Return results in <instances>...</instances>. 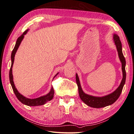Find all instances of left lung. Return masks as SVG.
<instances>
[{
	"mask_svg": "<svg viewBox=\"0 0 134 134\" xmlns=\"http://www.w3.org/2000/svg\"><path fill=\"white\" fill-rule=\"evenodd\" d=\"M113 40H114L116 46L117 50L118 51L119 58L120 59L121 64H122V70L123 72V78L122 81H121L120 86L117 88L115 91L107 96L102 97H97L87 94L82 91V88H81L80 86L78 76L77 74H76V82L78 87V92L80 98L82 100L83 102L87 104L88 106H90L91 107L97 108H102L113 104L119 98L121 92H122V88L125 83L126 75L125 70L126 61L122 51V44H121L120 37L117 35H113Z\"/></svg>",
	"mask_w": 134,
	"mask_h": 134,
	"instance_id": "1",
	"label": "left lung"
}]
</instances>
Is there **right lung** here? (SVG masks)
Returning <instances> with one entry per match:
<instances>
[{"label":"right lung","mask_w":134,"mask_h":134,"mask_svg":"<svg viewBox=\"0 0 134 134\" xmlns=\"http://www.w3.org/2000/svg\"><path fill=\"white\" fill-rule=\"evenodd\" d=\"M27 31L28 30L25 31L23 32V34L21 36H19V37L17 38V41H16V43L15 44V46L13 48V51H12V54H11L12 64H11L10 70H9V80H10V83L11 84V86H12V89H13V91L14 93V94L20 102H22L23 104H26V105H27V106H40V105H43L44 104H45L46 102H48V101L51 100L52 98H53L54 94V91L53 88L52 87L51 88V90L50 92L46 96L40 97H39V98H35V99H29V98H26V97H25L23 96L22 94H20V93L18 92L17 89L15 88V87L14 86V84L13 80V75H12V66H13L14 60V56L15 54V52H16V51H17L18 48L19 46L20 43H21L22 40H23V38L24 37V35L26 34ZM57 74H56V75L54 77H55L56 75H57Z\"/></svg>","instance_id":"add662e5"}]
</instances>
